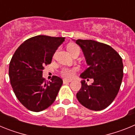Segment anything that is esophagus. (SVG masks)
<instances>
[{"label":"esophagus","instance_id":"esophagus-1","mask_svg":"<svg viewBox=\"0 0 135 135\" xmlns=\"http://www.w3.org/2000/svg\"><path fill=\"white\" fill-rule=\"evenodd\" d=\"M71 82V80H63V82H64V84H68L69 82Z\"/></svg>","mask_w":135,"mask_h":135}]
</instances>
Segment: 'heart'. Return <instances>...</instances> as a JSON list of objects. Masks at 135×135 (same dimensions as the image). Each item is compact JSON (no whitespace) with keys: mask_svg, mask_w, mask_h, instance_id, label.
<instances>
[{"mask_svg":"<svg viewBox=\"0 0 135 135\" xmlns=\"http://www.w3.org/2000/svg\"><path fill=\"white\" fill-rule=\"evenodd\" d=\"M68 50L70 53H72L76 50H80L79 47L76 45H70L68 46ZM78 70L77 68H64L60 71V74L64 78H67V79H71L73 78L75 76L76 71Z\"/></svg>","mask_w":135,"mask_h":135,"instance_id":"1","label":"heart"}]
</instances>
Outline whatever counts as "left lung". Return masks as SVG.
Wrapping results in <instances>:
<instances>
[{
	"label": "left lung",
	"instance_id": "obj_1",
	"mask_svg": "<svg viewBox=\"0 0 135 135\" xmlns=\"http://www.w3.org/2000/svg\"><path fill=\"white\" fill-rule=\"evenodd\" d=\"M76 43L82 49L89 68L81 74L83 79L93 78L88 85L84 80L76 94L78 101L94 111L104 109L118 93L123 78V64L120 55L105 44L92 40L78 39Z\"/></svg>",
	"mask_w": 135,
	"mask_h": 135
}]
</instances>
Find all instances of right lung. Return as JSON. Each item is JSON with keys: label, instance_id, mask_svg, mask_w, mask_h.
Returning <instances> with one entry per match:
<instances>
[{"label": "right lung", "instance_id": "obj_1", "mask_svg": "<svg viewBox=\"0 0 135 135\" xmlns=\"http://www.w3.org/2000/svg\"><path fill=\"white\" fill-rule=\"evenodd\" d=\"M64 37L39 35L21 44L11 58L9 75L14 93L27 109L38 112L53 104L63 84L59 77L51 81L42 78L44 66L51 63Z\"/></svg>", "mask_w": 135, "mask_h": 135}]
</instances>
